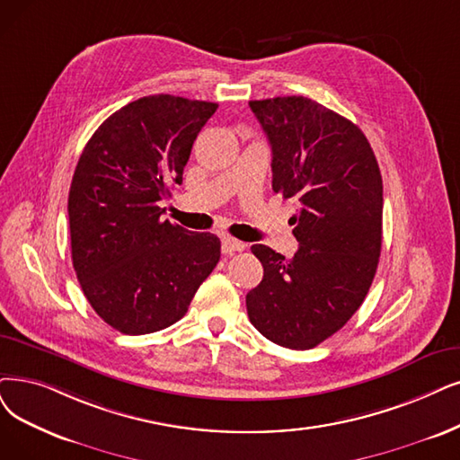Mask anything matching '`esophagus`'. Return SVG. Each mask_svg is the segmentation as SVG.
Returning <instances> with one entry per match:
<instances>
[{"label":"esophagus","instance_id":"1","mask_svg":"<svg viewBox=\"0 0 460 460\" xmlns=\"http://www.w3.org/2000/svg\"><path fill=\"white\" fill-rule=\"evenodd\" d=\"M220 249H223V254H232L235 251H243L245 243L234 240V237H230V235H225L223 237V245H220Z\"/></svg>","mask_w":460,"mask_h":460}]
</instances>
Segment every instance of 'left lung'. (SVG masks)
I'll use <instances>...</instances> for the list:
<instances>
[{"label": "left lung", "instance_id": "8db88e82", "mask_svg": "<svg viewBox=\"0 0 460 460\" xmlns=\"http://www.w3.org/2000/svg\"><path fill=\"white\" fill-rule=\"evenodd\" d=\"M271 146V187L300 201L292 259L251 251L264 278L247 294L252 326L270 341L311 349L353 317L381 252L383 181L372 146L345 117L304 98L249 102Z\"/></svg>", "mask_w": 460, "mask_h": 460}]
</instances>
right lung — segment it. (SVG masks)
I'll list each match as a JSON object with an SVG mask.
<instances>
[{
    "mask_svg": "<svg viewBox=\"0 0 460 460\" xmlns=\"http://www.w3.org/2000/svg\"><path fill=\"white\" fill-rule=\"evenodd\" d=\"M217 103L170 94L124 105L98 128L73 173L71 261L88 304L122 334L185 317L220 259V240L162 218Z\"/></svg>",
    "mask_w": 460,
    "mask_h": 460,
    "instance_id": "add662e5",
    "label": "right lung"
}]
</instances>
